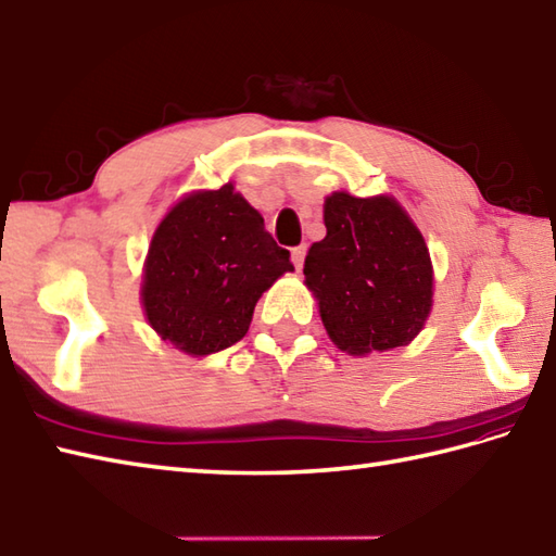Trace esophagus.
<instances>
[{
	"mask_svg": "<svg viewBox=\"0 0 556 556\" xmlns=\"http://www.w3.org/2000/svg\"><path fill=\"white\" fill-rule=\"evenodd\" d=\"M304 256H307V247H304V244L292 249V264H294V268H298V270L304 266Z\"/></svg>",
	"mask_w": 556,
	"mask_h": 556,
	"instance_id": "esophagus-1",
	"label": "esophagus"
}]
</instances>
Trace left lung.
Returning a JSON list of instances; mask_svg holds the SVG:
<instances>
[{"label": "left lung", "mask_w": 556, "mask_h": 556, "mask_svg": "<svg viewBox=\"0 0 556 556\" xmlns=\"http://www.w3.org/2000/svg\"><path fill=\"white\" fill-rule=\"evenodd\" d=\"M324 223L304 280L331 341L350 355L410 343L432 309V262L415 223L389 197L345 191L326 199Z\"/></svg>", "instance_id": "8db88e82"}]
</instances>
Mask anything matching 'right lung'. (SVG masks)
Returning a JSON list of instances; mask_svg holds the SVG:
<instances>
[{"label": "right lung", "mask_w": 556, "mask_h": 556, "mask_svg": "<svg viewBox=\"0 0 556 556\" xmlns=\"http://www.w3.org/2000/svg\"><path fill=\"white\" fill-rule=\"evenodd\" d=\"M288 270L290 252L232 185L199 191L157 225L143 309L163 341L189 355L220 353L242 341L256 300Z\"/></svg>", "instance_id": "obj_1"}]
</instances>
